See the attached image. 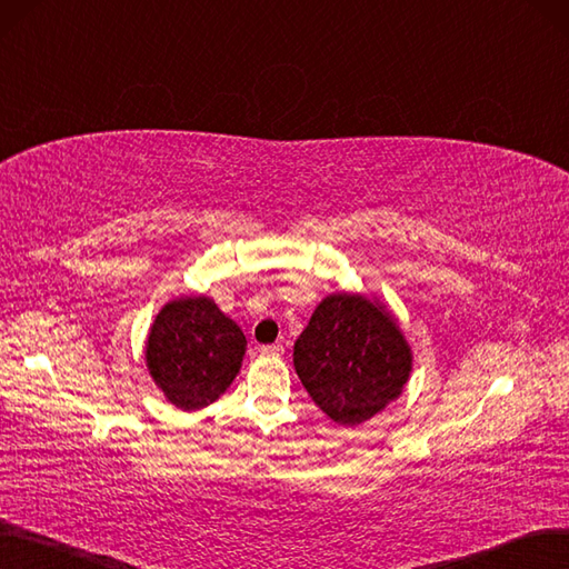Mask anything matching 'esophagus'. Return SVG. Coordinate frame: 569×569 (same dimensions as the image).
I'll return each mask as SVG.
<instances>
[{"mask_svg":"<svg viewBox=\"0 0 569 569\" xmlns=\"http://www.w3.org/2000/svg\"><path fill=\"white\" fill-rule=\"evenodd\" d=\"M259 352H261L263 357H280V355L284 352V348H282V346H261Z\"/></svg>","mask_w":569,"mask_h":569,"instance_id":"obj_1","label":"esophagus"}]
</instances>
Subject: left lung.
<instances>
[{
	"mask_svg": "<svg viewBox=\"0 0 569 569\" xmlns=\"http://www.w3.org/2000/svg\"><path fill=\"white\" fill-rule=\"evenodd\" d=\"M293 369L333 422L357 427L401 397L413 352L380 299L336 291L315 308L293 343Z\"/></svg>",
	"mask_w": 569,
	"mask_h": 569,
	"instance_id": "1",
	"label": "left lung"
}]
</instances>
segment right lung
Segmentation results:
<instances>
[{"mask_svg": "<svg viewBox=\"0 0 569 569\" xmlns=\"http://www.w3.org/2000/svg\"><path fill=\"white\" fill-rule=\"evenodd\" d=\"M247 338L210 297H179L158 310L144 343L149 376L181 411L217 401L242 367Z\"/></svg>", "mask_w": 569, "mask_h": 569, "instance_id": "right-lung-1", "label": "right lung"}]
</instances>
